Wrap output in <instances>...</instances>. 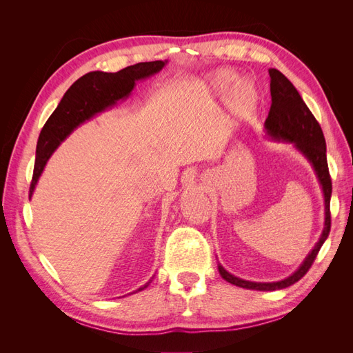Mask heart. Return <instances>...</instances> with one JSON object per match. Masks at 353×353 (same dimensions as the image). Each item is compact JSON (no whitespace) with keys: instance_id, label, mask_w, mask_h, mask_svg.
Returning <instances> with one entry per match:
<instances>
[{"instance_id":"b5f03b06","label":"heart","mask_w":353,"mask_h":353,"mask_svg":"<svg viewBox=\"0 0 353 353\" xmlns=\"http://www.w3.org/2000/svg\"><path fill=\"white\" fill-rule=\"evenodd\" d=\"M237 83V77L231 72H218L213 77V87H215L221 94L228 92L234 85ZM258 104V95L250 83L240 82L232 90L230 95V108L239 116H249L256 109Z\"/></svg>"}]
</instances>
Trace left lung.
<instances>
[{"instance_id": "obj_1", "label": "left lung", "mask_w": 353, "mask_h": 353, "mask_svg": "<svg viewBox=\"0 0 353 353\" xmlns=\"http://www.w3.org/2000/svg\"><path fill=\"white\" fill-rule=\"evenodd\" d=\"M270 78H271V109L268 112V117L265 121V128L268 134L276 140H285L294 143L296 147L301 150L312 163L319 183L323 185L324 199H325V223L324 231L319 241L315 244L312 252L307 254L305 262L301 265L293 275L288 279L276 283H253V281H244L237 276L231 275L219 265L218 270L222 275V279L243 288H249V290H261V292H272L280 290L297 283L302 276L311 268L316 254L321 249V245L327 240L330 228H331V213H330V197H331V176L328 172V163H327V150H325V138L323 134L321 126L312 112L307 109V105L302 100L301 94L297 92L294 85L288 81L284 74L276 70L270 69Z\"/></svg>"}]
</instances>
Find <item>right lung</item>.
<instances>
[{"mask_svg": "<svg viewBox=\"0 0 353 353\" xmlns=\"http://www.w3.org/2000/svg\"><path fill=\"white\" fill-rule=\"evenodd\" d=\"M163 66L165 61L162 60L137 63L114 73L90 72L74 82L63 95L57 109L48 117L39 134L29 197L34 193L47 160L74 128L88 121L95 113L110 108L116 100L126 97L132 91L135 81L157 73ZM145 287H140L138 290H144Z\"/></svg>", "mask_w": 353, "mask_h": 353, "instance_id": "add662e5", "label": "right lung"}]
</instances>
